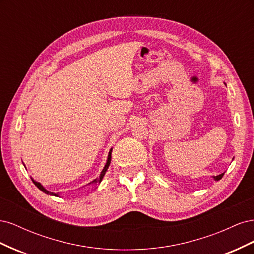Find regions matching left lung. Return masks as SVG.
I'll list each match as a JSON object with an SVG mask.
<instances>
[{
    "label": "left lung",
    "instance_id": "1",
    "mask_svg": "<svg viewBox=\"0 0 254 254\" xmlns=\"http://www.w3.org/2000/svg\"><path fill=\"white\" fill-rule=\"evenodd\" d=\"M224 174H225V173H222V174H220V175H218V176H213V179H214L215 181H218V180H220V179L222 178V176H224Z\"/></svg>",
    "mask_w": 254,
    "mask_h": 254
}]
</instances>
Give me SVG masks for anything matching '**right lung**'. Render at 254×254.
I'll return each mask as SVG.
<instances>
[{
	"instance_id": "obj_1",
	"label": "right lung",
	"mask_w": 254,
	"mask_h": 254,
	"mask_svg": "<svg viewBox=\"0 0 254 254\" xmlns=\"http://www.w3.org/2000/svg\"><path fill=\"white\" fill-rule=\"evenodd\" d=\"M111 152H112V148L110 149V151H109V153H108V158H107V162H106V165H105V167L103 168V171H102V173H101V176L98 177V178H96L95 180H93L92 182H90L89 184H91V186H97V184H99L102 182V180H103V178H104V176H105V174H106V172H107V170H108V167H109V165H110V162H111ZM32 180H33V182L35 183V186L39 189L40 190H42L43 193H45V194H48V195H51V196H56V197H60V195H59V193H53V191H50V190H48L47 189H45L41 183H39V182H37V181H35L33 178H32Z\"/></svg>"
}]
</instances>
